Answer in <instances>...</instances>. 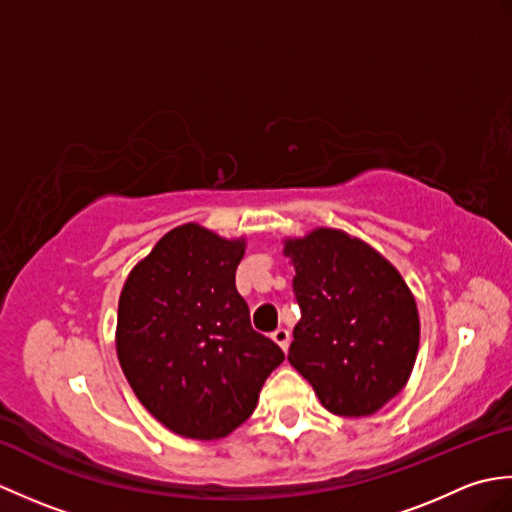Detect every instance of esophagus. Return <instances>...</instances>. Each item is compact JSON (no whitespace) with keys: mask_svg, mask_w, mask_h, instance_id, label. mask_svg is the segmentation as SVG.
<instances>
[{"mask_svg":"<svg viewBox=\"0 0 512 512\" xmlns=\"http://www.w3.org/2000/svg\"><path fill=\"white\" fill-rule=\"evenodd\" d=\"M273 341L281 347V350H288V345H290V332L286 330V328H277L275 332H273Z\"/></svg>","mask_w":512,"mask_h":512,"instance_id":"obj_1","label":"esophagus"}]
</instances>
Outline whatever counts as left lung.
Instances as JSON below:
<instances>
[{
    "instance_id": "obj_1",
    "label": "left lung",
    "mask_w": 512,
    "mask_h": 512,
    "mask_svg": "<svg viewBox=\"0 0 512 512\" xmlns=\"http://www.w3.org/2000/svg\"><path fill=\"white\" fill-rule=\"evenodd\" d=\"M301 319L288 361L336 416H372L407 385L420 319L405 279L363 239L314 228L286 239Z\"/></svg>"
}]
</instances>
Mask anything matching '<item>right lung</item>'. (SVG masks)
I'll return each mask as SVG.
<instances>
[{
	"instance_id": "right-lung-1",
	"label": "right lung",
	"mask_w": 512,
	"mask_h": 512,
	"mask_svg": "<svg viewBox=\"0 0 512 512\" xmlns=\"http://www.w3.org/2000/svg\"><path fill=\"white\" fill-rule=\"evenodd\" d=\"M246 239L173 228L129 273L116 352L145 409L193 440L226 438L255 411L284 352L250 325L235 288Z\"/></svg>"
}]
</instances>
